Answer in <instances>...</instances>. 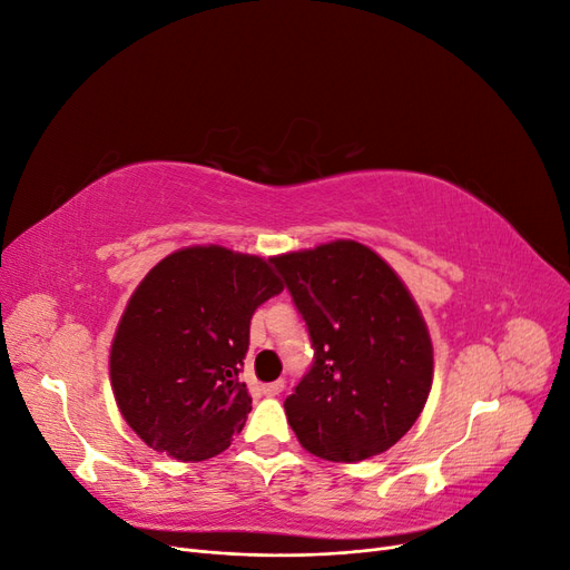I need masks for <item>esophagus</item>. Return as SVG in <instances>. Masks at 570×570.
<instances>
[{
  "instance_id": "34e87169",
  "label": "esophagus",
  "mask_w": 570,
  "mask_h": 570,
  "mask_svg": "<svg viewBox=\"0 0 570 570\" xmlns=\"http://www.w3.org/2000/svg\"><path fill=\"white\" fill-rule=\"evenodd\" d=\"M283 390H285V381H275V383H268V385L262 387V392L266 396H278Z\"/></svg>"
}]
</instances>
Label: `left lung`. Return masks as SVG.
<instances>
[{
	"mask_svg": "<svg viewBox=\"0 0 570 570\" xmlns=\"http://www.w3.org/2000/svg\"><path fill=\"white\" fill-rule=\"evenodd\" d=\"M306 323L312 368L285 400L306 452L361 461L400 442L433 385V344L404 283L368 247L337 239L273 256Z\"/></svg>",
	"mask_w": 570,
	"mask_h": 570,
	"instance_id": "1",
	"label": "left lung"
}]
</instances>
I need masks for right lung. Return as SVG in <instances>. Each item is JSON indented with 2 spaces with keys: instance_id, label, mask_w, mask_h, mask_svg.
Here are the masks:
<instances>
[{
  "instance_id": "add662e5",
  "label": "right lung",
  "mask_w": 570,
  "mask_h": 570,
  "mask_svg": "<svg viewBox=\"0 0 570 570\" xmlns=\"http://www.w3.org/2000/svg\"><path fill=\"white\" fill-rule=\"evenodd\" d=\"M268 262L226 247L166 256L137 285L111 344V385L151 450L204 461L228 450L252 411L239 381L258 306L281 295Z\"/></svg>"
}]
</instances>
